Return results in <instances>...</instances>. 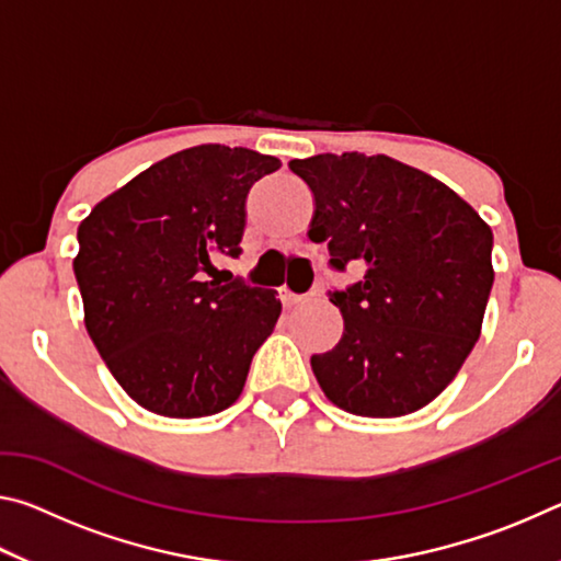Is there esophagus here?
Instances as JSON below:
<instances>
[{
	"instance_id": "obj_1",
	"label": "esophagus",
	"mask_w": 561,
	"mask_h": 561,
	"mask_svg": "<svg viewBox=\"0 0 561 561\" xmlns=\"http://www.w3.org/2000/svg\"><path fill=\"white\" fill-rule=\"evenodd\" d=\"M279 299H282L284 307H294V304L304 301L301 294H294L289 287H279Z\"/></svg>"
}]
</instances>
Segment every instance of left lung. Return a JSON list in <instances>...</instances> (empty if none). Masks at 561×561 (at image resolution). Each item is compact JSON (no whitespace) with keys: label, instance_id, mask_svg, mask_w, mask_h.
I'll return each instance as SVG.
<instances>
[{"label":"left lung","instance_id":"1","mask_svg":"<svg viewBox=\"0 0 561 561\" xmlns=\"http://www.w3.org/2000/svg\"><path fill=\"white\" fill-rule=\"evenodd\" d=\"M289 170L314 195L309 240L329 242L331 267H366L329 294L344 334L311 356L321 391L364 417L421 411L480 339L495 282L490 225L440 180L388 156L321 153Z\"/></svg>","mask_w":561,"mask_h":561}]
</instances>
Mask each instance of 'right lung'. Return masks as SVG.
<instances>
[{"label": "right lung", "mask_w": 561, "mask_h": 561, "mask_svg": "<svg viewBox=\"0 0 561 561\" xmlns=\"http://www.w3.org/2000/svg\"><path fill=\"white\" fill-rule=\"evenodd\" d=\"M282 163L250 148L195 146L138 173L79 225L83 324L133 401L205 417L240 398L254 351L282 314L274 289L203 282L237 257L244 197Z\"/></svg>", "instance_id": "add662e5"}]
</instances>
